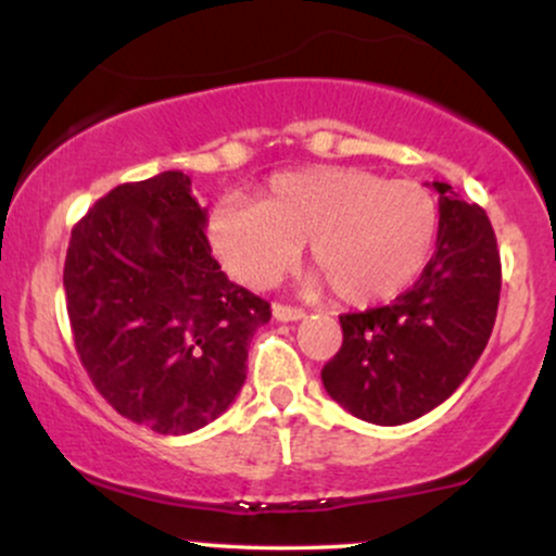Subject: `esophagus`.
<instances>
[{
	"instance_id": "esophagus-1",
	"label": "esophagus",
	"mask_w": 556,
	"mask_h": 556,
	"mask_svg": "<svg viewBox=\"0 0 556 556\" xmlns=\"http://www.w3.org/2000/svg\"><path fill=\"white\" fill-rule=\"evenodd\" d=\"M271 314L277 321H300V318H305L303 308H292V305H282V303H274Z\"/></svg>"
}]
</instances>
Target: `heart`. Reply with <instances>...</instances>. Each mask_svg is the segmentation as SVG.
I'll use <instances>...</instances> for the list:
<instances>
[{
  "instance_id": "heart-1",
  "label": "heart",
  "mask_w": 556,
  "mask_h": 556,
  "mask_svg": "<svg viewBox=\"0 0 556 556\" xmlns=\"http://www.w3.org/2000/svg\"><path fill=\"white\" fill-rule=\"evenodd\" d=\"M437 227V201L424 185L329 164L274 175L256 203H216L208 245L235 282L266 290L295 266L308 242L311 258L342 303L374 305L416 282ZM324 277H314V285Z\"/></svg>"
}]
</instances>
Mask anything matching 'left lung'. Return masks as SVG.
I'll list each match as a JSON object with an SVG mask.
<instances>
[{
	"instance_id": "obj_1",
	"label": "left lung",
	"mask_w": 556,
	"mask_h": 556,
	"mask_svg": "<svg viewBox=\"0 0 556 556\" xmlns=\"http://www.w3.org/2000/svg\"><path fill=\"white\" fill-rule=\"evenodd\" d=\"M437 248L418 282L392 305L344 314L342 348L321 371L324 389L355 418L410 424L450 397L481 358L502 290V264L486 212L446 182Z\"/></svg>"
}]
</instances>
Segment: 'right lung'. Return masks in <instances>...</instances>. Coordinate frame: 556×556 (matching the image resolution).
I'll return each mask as SVG.
<instances>
[{"instance_id": "add662e5", "label": "right lung", "mask_w": 556, "mask_h": 556, "mask_svg": "<svg viewBox=\"0 0 556 556\" xmlns=\"http://www.w3.org/2000/svg\"><path fill=\"white\" fill-rule=\"evenodd\" d=\"M182 172L110 190L75 225L67 316L83 368L119 416L156 433L203 429L245 384L269 303L229 282Z\"/></svg>"}]
</instances>
